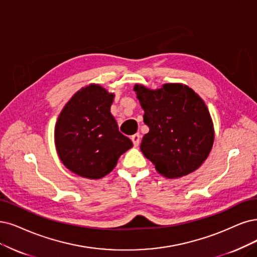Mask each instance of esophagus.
I'll list each match as a JSON object with an SVG mask.
<instances>
[{
	"instance_id": "esophagus-1",
	"label": "esophagus",
	"mask_w": 257,
	"mask_h": 257,
	"mask_svg": "<svg viewBox=\"0 0 257 257\" xmlns=\"http://www.w3.org/2000/svg\"><path fill=\"white\" fill-rule=\"evenodd\" d=\"M131 141H132V143H134V145H135L136 147H138L139 144H140V135H139V134H136V135L132 136V137H131Z\"/></svg>"
}]
</instances>
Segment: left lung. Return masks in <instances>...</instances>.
<instances>
[{"instance_id":"obj_1","label":"left lung","mask_w":257,"mask_h":257,"mask_svg":"<svg viewBox=\"0 0 257 257\" xmlns=\"http://www.w3.org/2000/svg\"><path fill=\"white\" fill-rule=\"evenodd\" d=\"M134 90L149 127L142 153L165 178L195 172L210 155L215 138L204 100L183 83H165L156 90L136 84Z\"/></svg>"}]
</instances>
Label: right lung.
<instances>
[{
  "instance_id": "1",
  "label": "right lung",
  "mask_w": 257,
  "mask_h": 257,
  "mask_svg": "<svg viewBox=\"0 0 257 257\" xmlns=\"http://www.w3.org/2000/svg\"><path fill=\"white\" fill-rule=\"evenodd\" d=\"M114 93L91 83L76 92L55 126V146L63 165L87 179H101L132 146L110 112Z\"/></svg>"
}]
</instances>
